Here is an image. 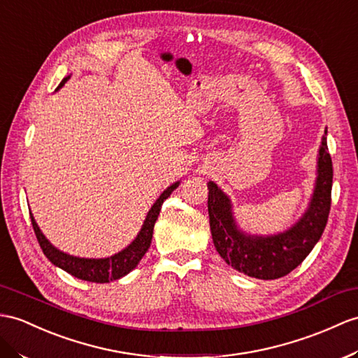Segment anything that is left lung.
<instances>
[{
	"mask_svg": "<svg viewBox=\"0 0 358 358\" xmlns=\"http://www.w3.org/2000/svg\"><path fill=\"white\" fill-rule=\"evenodd\" d=\"M327 129L317 153L316 182L308 208L289 229L273 235H252L234 217L228 194L208 182V213L214 246L220 257L238 272L258 280L285 276L316 246L328 222L333 188V162L328 153Z\"/></svg>",
	"mask_w": 358,
	"mask_h": 358,
	"instance_id": "1",
	"label": "left lung"
}]
</instances>
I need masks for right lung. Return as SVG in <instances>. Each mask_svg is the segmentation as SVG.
<instances>
[{"label":"right lung","mask_w":358,"mask_h":358,"mask_svg":"<svg viewBox=\"0 0 358 358\" xmlns=\"http://www.w3.org/2000/svg\"><path fill=\"white\" fill-rule=\"evenodd\" d=\"M69 77L71 76L65 77L64 80L60 82L57 90L62 88ZM179 184H180V180L174 182V184H171L167 189H164V193L153 203L150 211L147 213L145 220L141 226V231L138 232L136 238L130 243L127 248L120 250L118 254L110 255L108 258H80V257L69 255V254H65V252H62V250H59L57 248L51 245L45 235L42 234L36 220H34L33 214L30 213L33 229H34V234H36V238L39 241V246L43 252V255H45L56 267L65 270V272L78 278V280H82V281L104 284L109 281L120 280V278L126 276L129 272H132V270L138 266L139 261H141V258L144 257L145 252L149 250L152 237H153L155 223H156V220H158V215H159L164 200L167 199L173 193V191L179 187Z\"/></svg>","instance_id":"right-lung-1"}]
</instances>
